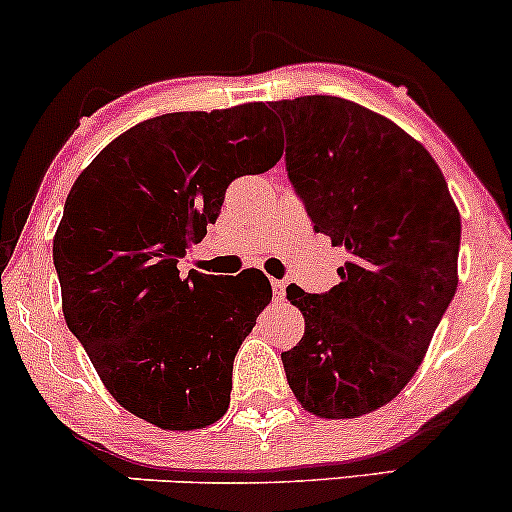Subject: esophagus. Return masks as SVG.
I'll return each mask as SVG.
<instances>
[{
    "label": "esophagus",
    "mask_w": 512,
    "mask_h": 512,
    "mask_svg": "<svg viewBox=\"0 0 512 512\" xmlns=\"http://www.w3.org/2000/svg\"><path fill=\"white\" fill-rule=\"evenodd\" d=\"M270 287H273V294H275L277 301L285 299V294H287V282L285 280H273V282H270Z\"/></svg>",
    "instance_id": "34e87169"
}]
</instances>
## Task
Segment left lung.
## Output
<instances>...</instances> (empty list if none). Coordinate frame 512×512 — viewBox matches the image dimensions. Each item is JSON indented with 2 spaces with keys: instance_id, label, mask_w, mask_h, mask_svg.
I'll return each instance as SVG.
<instances>
[{
  "instance_id": "8db88e82",
  "label": "left lung",
  "mask_w": 512,
  "mask_h": 512,
  "mask_svg": "<svg viewBox=\"0 0 512 512\" xmlns=\"http://www.w3.org/2000/svg\"><path fill=\"white\" fill-rule=\"evenodd\" d=\"M287 175L313 230L349 261L325 294L287 287L304 313L282 353L296 401L320 418H358L410 382L458 287L460 213L430 151L342 97L282 99Z\"/></svg>"
}]
</instances>
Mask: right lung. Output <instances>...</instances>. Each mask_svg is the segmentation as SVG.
<instances>
[{
    "instance_id": "add662e5",
    "label": "right lung",
    "mask_w": 512,
    "mask_h": 512,
    "mask_svg": "<svg viewBox=\"0 0 512 512\" xmlns=\"http://www.w3.org/2000/svg\"><path fill=\"white\" fill-rule=\"evenodd\" d=\"M280 159L266 104L180 111L125 130L71 187L54 237L63 318L113 399L161 430H201L230 406L237 349L273 289L256 268L218 282L178 263L227 185Z\"/></svg>"
}]
</instances>
